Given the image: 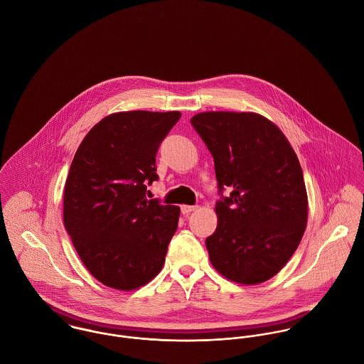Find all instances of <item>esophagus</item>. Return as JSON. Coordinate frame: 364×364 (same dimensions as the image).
I'll return each mask as SVG.
<instances>
[{
	"label": "esophagus",
	"instance_id": "esophagus-1",
	"mask_svg": "<svg viewBox=\"0 0 364 364\" xmlns=\"http://www.w3.org/2000/svg\"><path fill=\"white\" fill-rule=\"evenodd\" d=\"M196 208H198L196 206H186V205H185V206L181 208V211H182L183 215H189V214H191L192 211H195Z\"/></svg>",
	"mask_w": 364,
	"mask_h": 364
}]
</instances>
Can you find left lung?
I'll list each match as a JSON object with an SVG mask.
<instances>
[{
	"instance_id": "left-lung-1",
	"label": "left lung",
	"mask_w": 364,
	"mask_h": 364,
	"mask_svg": "<svg viewBox=\"0 0 364 364\" xmlns=\"http://www.w3.org/2000/svg\"><path fill=\"white\" fill-rule=\"evenodd\" d=\"M192 124L214 159L217 228L206 238L213 267L240 284L277 274L297 250L309 218L300 161L283 132L255 112H202Z\"/></svg>"
}]
</instances>
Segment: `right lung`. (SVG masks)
<instances>
[{"instance_id":"1","label":"right lung","mask_w":364,"mask_h":364,"mask_svg":"<svg viewBox=\"0 0 364 364\" xmlns=\"http://www.w3.org/2000/svg\"><path fill=\"white\" fill-rule=\"evenodd\" d=\"M181 112L107 114L81 141L64 185L63 221L88 272L122 291L151 282L164 266L181 208L146 198L156 154Z\"/></svg>"}]
</instances>
